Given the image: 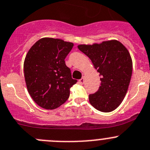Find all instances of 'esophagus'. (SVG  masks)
Segmentation results:
<instances>
[{"label": "esophagus", "instance_id": "1", "mask_svg": "<svg viewBox=\"0 0 150 150\" xmlns=\"http://www.w3.org/2000/svg\"><path fill=\"white\" fill-rule=\"evenodd\" d=\"M79 83H80V84H83L84 82H85V79H84V77H82V79H79Z\"/></svg>", "mask_w": 150, "mask_h": 150}]
</instances>
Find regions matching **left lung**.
<instances>
[{"mask_svg":"<svg viewBox=\"0 0 150 150\" xmlns=\"http://www.w3.org/2000/svg\"><path fill=\"white\" fill-rule=\"evenodd\" d=\"M78 48L91 59L101 76V85L89 95L92 106L102 112L114 110L127 92L132 72V58L119 41H104L93 45H79Z\"/></svg>","mask_w":150,"mask_h":150,"instance_id":"obj_1","label":"left lung"}]
</instances>
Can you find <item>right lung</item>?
<instances>
[{
  "mask_svg": "<svg viewBox=\"0 0 150 150\" xmlns=\"http://www.w3.org/2000/svg\"><path fill=\"white\" fill-rule=\"evenodd\" d=\"M74 43L44 38L34 44L24 60L27 90L35 103L46 110L59 108L70 96L77 80L71 77L65 59Z\"/></svg>",
  "mask_w": 150,
  "mask_h": 150,
  "instance_id": "add662e5",
  "label": "right lung"
}]
</instances>
